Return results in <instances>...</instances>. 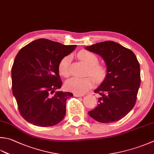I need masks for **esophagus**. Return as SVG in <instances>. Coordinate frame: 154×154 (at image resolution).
<instances>
[{"label":"esophagus","instance_id":"esophagus-1","mask_svg":"<svg viewBox=\"0 0 154 154\" xmlns=\"http://www.w3.org/2000/svg\"><path fill=\"white\" fill-rule=\"evenodd\" d=\"M73 95L75 97H82V96H83V94H79V93H74Z\"/></svg>","mask_w":154,"mask_h":154}]
</instances>
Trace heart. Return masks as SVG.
<instances>
[{"mask_svg":"<svg viewBox=\"0 0 154 154\" xmlns=\"http://www.w3.org/2000/svg\"><path fill=\"white\" fill-rule=\"evenodd\" d=\"M79 58L89 66L88 75H91L97 82L103 81L107 75V70L104 66L99 65V59L94 53L90 51L82 50L77 54ZM71 57L65 56L60 61L58 69L59 73L64 77L70 76V65ZM94 83V80L92 77H88L85 78L73 77L66 82V87L69 91L75 92L79 94H83L91 88Z\"/></svg>","mask_w":154,"mask_h":154,"instance_id":"obj_1","label":"heart"}]
</instances>
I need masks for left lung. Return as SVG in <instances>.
Masks as SVG:
<instances>
[{"label":"left lung","mask_w":154,"mask_h":154,"mask_svg":"<svg viewBox=\"0 0 154 154\" xmlns=\"http://www.w3.org/2000/svg\"><path fill=\"white\" fill-rule=\"evenodd\" d=\"M100 55L107 66V75L95 93L101 97L98 105L88 112L101 123H111L124 117L134 107L141 82L136 56L127 48L108 41L86 47Z\"/></svg>","instance_id":"1"}]
</instances>
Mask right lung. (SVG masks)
<instances>
[{
    "label": "right lung",
    "mask_w": 154,
    "mask_h": 154,
    "mask_svg": "<svg viewBox=\"0 0 154 154\" xmlns=\"http://www.w3.org/2000/svg\"><path fill=\"white\" fill-rule=\"evenodd\" d=\"M65 45L39 38L23 47L11 69L12 89L21 116L40 127L55 125L66 114V101L73 93L56 91L62 85L59 63L75 50Z\"/></svg>",
    "instance_id": "right-lung-1"
}]
</instances>
